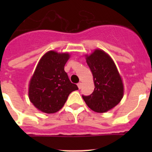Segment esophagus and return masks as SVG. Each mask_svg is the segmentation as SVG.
I'll return each mask as SVG.
<instances>
[{"instance_id": "34e87169", "label": "esophagus", "mask_w": 152, "mask_h": 152, "mask_svg": "<svg viewBox=\"0 0 152 152\" xmlns=\"http://www.w3.org/2000/svg\"><path fill=\"white\" fill-rule=\"evenodd\" d=\"M77 87H78L79 89H80V88H82V83H81V82H79L78 84H77Z\"/></svg>"}]
</instances>
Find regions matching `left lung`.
<instances>
[{
  "mask_svg": "<svg viewBox=\"0 0 152 152\" xmlns=\"http://www.w3.org/2000/svg\"><path fill=\"white\" fill-rule=\"evenodd\" d=\"M94 78V90L90 96H82L91 110L106 113L116 107L123 99L124 86L116 65L112 58L102 49H96L85 55Z\"/></svg>",
  "mask_w": 152,
  "mask_h": 152,
  "instance_id": "1",
  "label": "left lung"
}]
</instances>
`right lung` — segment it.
<instances>
[{
	"mask_svg": "<svg viewBox=\"0 0 152 152\" xmlns=\"http://www.w3.org/2000/svg\"><path fill=\"white\" fill-rule=\"evenodd\" d=\"M70 56L68 52L50 50L39 61L28 89L29 100L38 110L45 113L58 112L64 105L68 95L78 90L64 72Z\"/></svg>",
	"mask_w": 152,
	"mask_h": 152,
	"instance_id": "1",
	"label": "right lung"
}]
</instances>
